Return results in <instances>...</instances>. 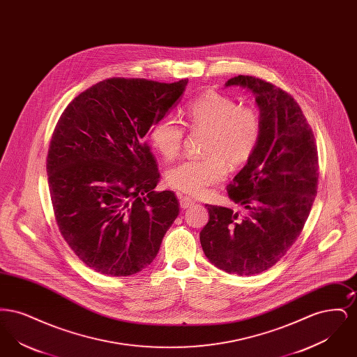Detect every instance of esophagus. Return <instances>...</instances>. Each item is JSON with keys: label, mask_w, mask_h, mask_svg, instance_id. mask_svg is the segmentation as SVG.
<instances>
[{"label": "esophagus", "mask_w": 357, "mask_h": 357, "mask_svg": "<svg viewBox=\"0 0 357 357\" xmlns=\"http://www.w3.org/2000/svg\"><path fill=\"white\" fill-rule=\"evenodd\" d=\"M179 202H181V207L185 210L187 207H190L191 204H194V201L191 199V198H188V197H185V195H181L179 197Z\"/></svg>", "instance_id": "esophagus-1"}]
</instances>
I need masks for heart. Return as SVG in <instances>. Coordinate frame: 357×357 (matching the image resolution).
Masks as SVG:
<instances>
[{
	"mask_svg": "<svg viewBox=\"0 0 357 357\" xmlns=\"http://www.w3.org/2000/svg\"><path fill=\"white\" fill-rule=\"evenodd\" d=\"M183 124L191 131H207L204 158H190L169 169L166 181L172 188L192 197H201L207 188L226 176L227 165L245 166L255 155L261 135L262 120L253 107L210 91L192 99L183 109ZM153 149L166 159L181 153L185 128L171 115L153 121L149 131Z\"/></svg>",
	"mask_w": 357,
	"mask_h": 357,
	"instance_id": "1",
	"label": "heart"
}]
</instances>
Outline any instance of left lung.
<instances>
[{"label":"left lung","mask_w":357,"mask_h":357,"mask_svg":"<svg viewBox=\"0 0 357 357\" xmlns=\"http://www.w3.org/2000/svg\"><path fill=\"white\" fill-rule=\"evenodd\" d=\"M226 85L255 93L262 135L253 158L227 186L229 198L245 213L206 204L210 220L201 245L217 268L250 275L272 268L300 237L317 194L319 155L313 131L288 92L243 75Z\"/></svg>","instance_id":"left-lung-1"}]
</instances>
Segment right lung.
Listing matches in <instances>:
<instances>
[{
    "instance_id": "1",
    "label": "right lung",
    "mask_w": 357,
    "mask_h": 357,
    "mask_svg": "<svg viewBox=\"0 0 357 357\" xmlns=\"http://www.w3.org/2000/svg\"><path fill=\"white\" fill-rule=\"evenodd\" d=\"M187 79L159 83L112 77L85 89L61 114L47 172L54 218L85 265L131 275L150 265L179 214L146 135L183 93Z\"/></svg>"
}]
</instances>
